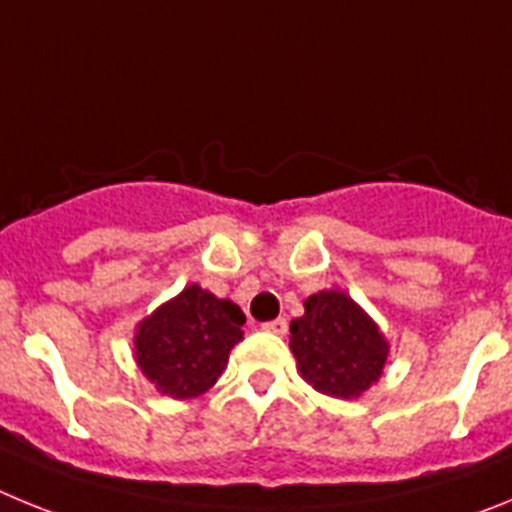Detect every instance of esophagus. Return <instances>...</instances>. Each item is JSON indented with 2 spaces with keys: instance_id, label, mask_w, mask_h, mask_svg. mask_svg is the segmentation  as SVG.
Here are the masks:
<instances>
[{
  "instance_id": "1",
  "label": "esophagus",
  "mask_w": 512,
  "mask_h": 512,
  "mask_svg": "<svg viewBox=\"0 0 512 512\" xmlns=\"http://www.w3.org/2000/svg\"><path fill=\"white\" fill-rule=\"evenodd\" d=\"M261 328H264L266 333H274V336H284V333H287V318L269 320V323H264Z\"/></svg>"
}]
</instances>
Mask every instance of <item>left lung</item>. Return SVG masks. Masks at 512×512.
Masks as SVG:
<instances>
[{
	"instance_id": "8db88e82",
	"label": "left lung",
	"mask_w": 512,
	"mask_h": 512,
	"mask_svg": "<svg viewBox=\"0 0 512 512\" xmlns=\"http://www.w3.org/2000/svg\"><path fill=\"white\" fill-rule=\"evenodd\" d=\"M289 348L305 382L323 395L351 400L382 377L390 346L359 305L325 289L305 300V315L289 325Z\"/></svg>"
}]
</instances>
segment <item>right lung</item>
I'll return each instance as SVG.
<instances>
[{
  "instance_id": "right-lung-1",
  "label": "right lung",
  "mask_w": 512,
  "mask_h": 512,
  "mask_svg": "<svg viewBox=\"0 0 512 512\" xmlns=\"http://www.w3.org/2000/svg\"><path fill=\"white\" fill-rule=\"evenodd\" d=\"M243 323L241 307L189 284L140 320L135 361L161 395L189 400L210 390L223 374L230 348L243 341Z\"/></svg>"
}]
</instances>
